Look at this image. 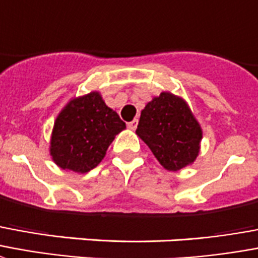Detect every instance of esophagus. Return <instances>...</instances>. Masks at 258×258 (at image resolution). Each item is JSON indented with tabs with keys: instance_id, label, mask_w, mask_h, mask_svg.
<instances>
[{
	"instance_id": "1",
	"label": "esophagus",
	"mask_w": 258,
	"mask_h": 258,
	"mask_svg": "<svg viewBox=\"0 0 258 258\" xmlns=\"http://www.w3.org/2000/svg\"><path fill=\"white\" fill-rule=\"evenodd\" d=\"M127 125H128L130 130H135V128H137V125H138V120H137V119L133 120V121H130Z\"/></svg>"
}]
</instances>
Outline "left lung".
I'll return each mask as SVG.
<instances>
[{"label": "left lung", "mask_w": 258, "mask_h": 258, "mask_svg": "<svg viewBox=\"0 0 258 258\" xmlns=\"http://www.w3.org/2000/svg\"><path fill=\"white\" fill-rule=\"evenodd\" d=\"M137 135L167 171L191 165L200 154L202 128L182 97L163 91L146 104Z\"/></svg>", "instance_id": "8db88e82"}]
</instances>
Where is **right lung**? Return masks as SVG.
Segmentation results:
<instances>
[{"label":"right lung","instance_id":"right-lung-1","mask_svg":"<svg viewBox=\"0 0 258 258\" xmlns=\"http://www.w3.org/2000/svg\"><path fill=\"white\" fill-rule=\"evenodd\" d=\"M125 128L100 91L75 97L57 114L51 131V160L67 171L86 173L102 161L116 135Z\"/></svg>","mask_w":258,"mask_h":258}]
</instances>
